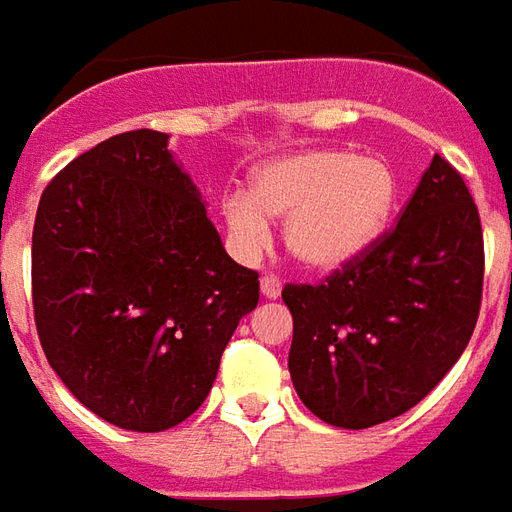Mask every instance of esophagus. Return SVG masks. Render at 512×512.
<instances>
[{
  "label": "esophagus",
  "instance_id": "34e87169",
  "mask_svg": "<svg viewBox=\"0 0 512 512\" xmlns=\"http://www.w3.org/2000/svg\"><path fill=\"white\" fill-rule=\"evenodd\" d=\"M260 293H263L266 299H277L279 293H282V279L266 274V277L260 279Z\"/></svg>",
  "mask_w": 512,
  "mask_h": 512
}]
</instances>
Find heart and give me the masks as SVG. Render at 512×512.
I'll return each mask as SVG.
<instances>
[{"label":"heart","mask_w":512,"mask_h":512,"mask_svg":"<svg viewBox=\"0 0 512 512\" xmlns=\"http://www.w3.org/2000/svg\"><path fill=\"white\" fill-rule=\"evenodd\" d=\"M395 205L392 169L378 158L312 150L277 158L252 175L249 194L224 200V224L241 249L268 241V216H288L285 244L301 266L337 271L384 233Z\"/></svg>","instance_id":"b5f03b06"}]
</instances>
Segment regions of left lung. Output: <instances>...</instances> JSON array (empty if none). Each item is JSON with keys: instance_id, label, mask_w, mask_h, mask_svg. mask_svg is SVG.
<instances>
[{"instance_id": "8db88e82", "label": "left lung", "mask_w": 512, "mask_h": 512, "mask_svg": "<svg viewBox=\"0 0 512 512\" xmlns=\"http://www.w3.org/2000/svg\"><path fill=\"white\" fill-rule=\"evenodd\" d=\"M483 227L439 153L397 224L318 285H285L301 403L348 430L406 414L469 345L483 301Z\"/></svg>"}]
</instances>
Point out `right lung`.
I'll list each match as a JSON object with an SVG mask.
<instances>
[{
  "mask_svg": "<svg viewBox=\"0 0 512 512\" xmlns=\"http://www.w3.org/2000/svg\"><path fill=\"white\" fill-rule=\"evenodd\" d=\"M167 134L139 128L60 169L32 230V310L73 397L117 428L158 433L211 392L235 326L260 299Z\"/></svg>",
  "mask_w": 512,
  "mask_h": 512,
  "instance_id": "1",
  "label": "right lung"
}]
</instances>
